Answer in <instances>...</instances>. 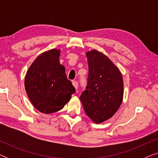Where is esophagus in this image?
I'll list each match as a JSON object with an SVG mask.
<instances>
[{"label":"esophagus","mask_w":158,"mask_h":158,"mask_svg":"<svg viewBox=\"0 0 158 158\" xmlns=\"http://www.w3.org/2000/svg\"><path fill=\"white\" fill-rule=\"evenodd\" d=\"M73 85H74V87L75 88V89H77L78 88V82L77 81H73Z\"/></svg>","instance_id":"1"}]
</instances>
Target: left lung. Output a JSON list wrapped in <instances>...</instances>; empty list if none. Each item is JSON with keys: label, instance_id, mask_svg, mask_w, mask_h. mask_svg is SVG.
<instances>
[{"label": "left lung", "instance_id": "1", "mask_svg": "<svg viewBox=\"0 0 158 158\" xmlns=\"http://www.w3.org/2000/svg\"><path fill=\"white\" fill-rule=\"evenodd\" d=\"M88 75L85 90L80 96L85 114L101 123L116 113L123 98V79L120 71L103 54L97 50L86 53Z\"/></svg>", "mask_w": 158, "mask_h": 158}]
</instances>
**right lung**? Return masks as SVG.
<instances>
[{
    "mask_svg": "<svg viewBox=\"0 0 158 158\" xmlns=\"http://www.w3.org/2000/svg\"><path fill=\"white\" fill-rule=\"evenodd\" d=\"M60 50L52 49L39 56L28 70L25 89L36 109L52 114L62 109L75 89L59 61Z\"/></svg>",
    "mask_w": 158,
    "mask_h": 158,
    "instance_id": "1",
    "label": "right lung"
}]
</instances>
